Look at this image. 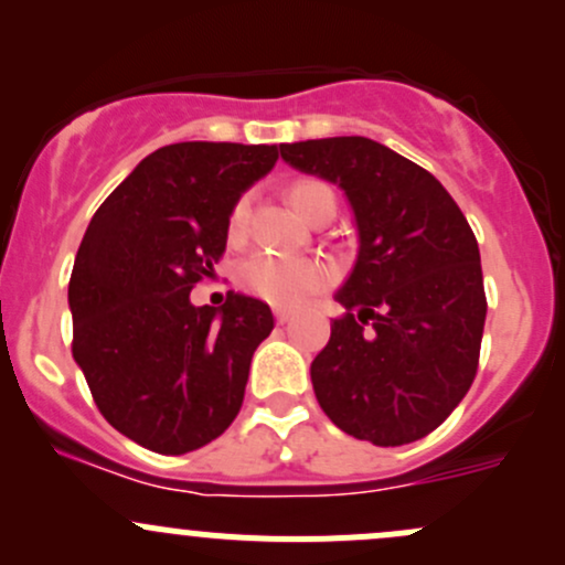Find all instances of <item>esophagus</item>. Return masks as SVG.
<instances>
[{
    "instance_id": "34e87169",
    "label": "esophagus",
    "mask_w": 565,
    "mask_h": 565,
    "mask_svg": "<svg viewBox=\"0 0 565 565\" xmlns=\"http://www.w3.org/2000/svg\"><path fill=\"white\" fill-rule=\"evenodd\" d=\"M273 315H276L278 322H287V319L292 317V309H287V306H276V309H273Z\"/></svg>"
}]
</instances>
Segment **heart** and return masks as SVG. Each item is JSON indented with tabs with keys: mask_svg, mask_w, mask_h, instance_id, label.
<instances>
[{
	"mask_svg": "<svg viewBox=\"0 0 565 565\" xmlns=\"http://www.w3.org/2000/svg\"><path fill=\"white\" fill-rule=\"evenodd\" d=\"M289 202L303 218L315 221L324 204H335L333 191L317 180H298L289 188ZM250 221V196H241L230 210L226 232L232 241H243ZM241 287L256 298L276 306H292L317 292L328 281V267L311 256L254 254L241 265Z\"/></svg>",
	"mask_w": 565,
	"mask_h": 565,
	"instance_id": "b5f03b06",
	"label": "heart"
}]
</instances>
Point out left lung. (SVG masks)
Wrapping results in <instances>:
<instances>
[{
  "instance_id": "left-lung-1",
  "label": "left lung",
  "mask_w": 565,
  "mask_h": 565,
  "mask_svg": "<svg viewBox=\"0 0 565 565\" xmlns=\"http://www.w3.org/2000/svg\"><path fill=\"white\" fill-rule=\"evenodd\" d=\"M289 167L335 182L355 213L358 262L311 363L319 407L347 435L404 446L470 391L487 295L476 235L435 174L363 136L281 145Z\"/></svg>"
}]
</instances>
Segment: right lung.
<instances>
[{
	"label": "right lung",
	"instance_id": "add662e5",
	"mask_svg": "<svg viewBox=\"0 0 565 565\" xmlns=\"http://www.w3.org/2000/svg\"><path fill=\"white\" fill-rule=\"evenodd\" d=\"M276 145L180 141L147 156L98 207L73 262V358L100 415L167 457L230 429L270 306H193L226 250L232 204L276 167Z\"/></svg>",
	"mask_w": 565,
	"mask_h": 565
}]
</instances>
